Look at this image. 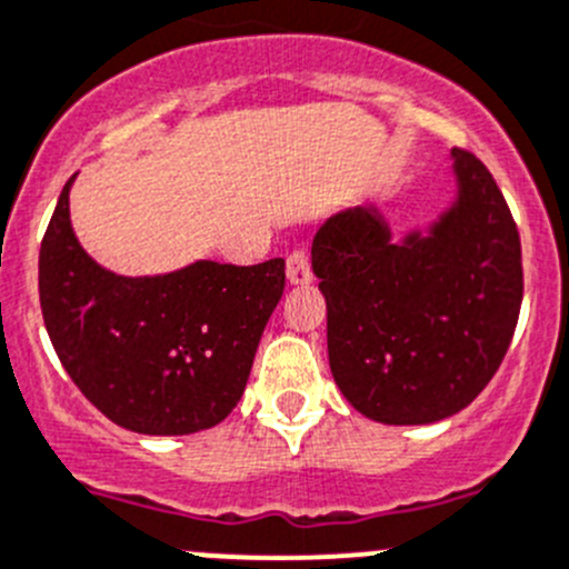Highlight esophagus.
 Returning <instances> with one entry per match:
<instances>
[{
  "label": "esophagus",
  "mask_w": 569,
  "mask_h": 569,
  "mask_svg": "<svg viewBox=\"0 0 569 569\" xmlns=\"http://www.w3.org/2000/svg\"><path fill=\"white\" fill-rule=\"evenodd\" d=\"M286 278L291 286H306L311 283V261H308L306 250H295L286 261Z\"/></svg>",
  "instance_id": "34e87169"
}]
</instances>
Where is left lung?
Returning a JSON list of instances; mask_svg holds the SVG:
<instances>
[{
    "label": "left lung",
    "instance_id": "8db88e82",
    "mask_svg": "<svg viewBox=\"0 0 569 569\" xmlns=\"http://www.w3.org/2000/svg\"><path fill=\"white\" fill-rule=\"evenodd\" d=\"M456 194L428 228L391 236L378 206L333 213L311 247L328 358L356 411L431 425L492 380L522 302L520 233L489 169L453 150Z\"/></svg>",
    "mask_w": 569,
    "mask_h": 569
}]
</instances>
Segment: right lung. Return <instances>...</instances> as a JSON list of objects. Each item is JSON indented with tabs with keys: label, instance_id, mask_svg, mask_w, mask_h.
Listing matches in <instances>:
<instances>
[{
	"label": "right lung",
	"instance_id": "1",
	"mask_svg": "<svg viewBox=\"0 0 569 569\" xmlns=\"http://www.w3.org/2000/svg\"><path fill=\"white\" fill-rule=\"evenodd\" d=\"M74 178L60 191L38 258L43 325L60 363L127 431L183 437L213 428L244 395L258 341L283 297V258L116 274L77 241Z\"/></svg>",
	"mask_w": 569,
	"mask_h": 569
}]
</instances>
